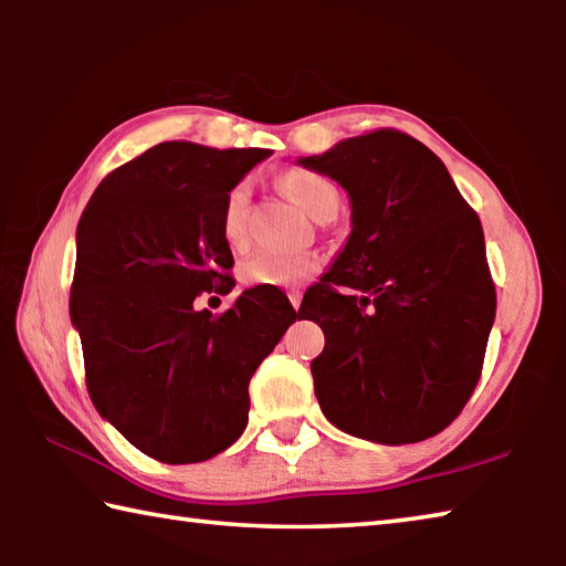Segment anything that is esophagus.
<instances>
[{
  "label": "esophagus",
  "instance_id": "esophagus-1",
  "mask_svg": "<svg viewBox=\"0 0 566 566\" xmlns=\"http://www.w3.org/2000/svg\"><path fill=\"white\" fill-rule=\"evenodd\" d=\"M290 302H292L294 310L300 312V306H302V294H300V292H290Z\"/></svg>",
  "mask_w": 566,
  "mask_h": 566
}]
</instances>
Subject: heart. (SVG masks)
<instances>
[{"mask_svg": "<svg viewBox=\"0 0 566 566\" xmlns=\"http://www.w3.org/2000/svg\"><path fill=\"white\" fill-rule=\"evenodd\" d=\"M286 197L312 219L337 214L339 189L332 179L310 169H290L280 177ZM247 209L249 187L237 185L227 191L222 205V237L229 247H244L247 242ZM319 270V260L312 254H272L260 252L242 264V282L247 286H296Z\"/></svg>", "mask_w": 566, "mask_h": 566, "instance_id": "heart-1", "label": "heart"}]
</instances>
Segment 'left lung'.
<instances>
[{"label":"left lung","instance_id":"8db88e82","mask_svg":"<svg viewBox=\"0 0 566 566\" xmlns=\"http://www.w3.org/2000/svg\"><path fill=\"white\" fill-rule=\"evenodd\" d=\"M296 165L337 181L352 232L300 314L324 332L314 395L334 427L375 444L434 437L482 371L496 296L479 217L432 149L395 129Z\"/></svg>","mask_w":566,"mask_h":566}]
</instances>
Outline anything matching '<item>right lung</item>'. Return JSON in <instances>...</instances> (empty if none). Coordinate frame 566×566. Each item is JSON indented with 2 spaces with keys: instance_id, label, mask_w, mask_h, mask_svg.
<instances>
[{
  "instance_id": "add662e5",
  "label": "right lung",
  "mask_w": 566,
  "mask_h": 566,
  "mask_svg": "<svg viewBox=\"0 0 566 566\" xmlns=\"http://www.w3.org/2000/svg\"><path fill=\"white\" fill-rule=\"evenodd\" d=\"M270 149L161 142L114 169L76 224L70 300L102 419L165 464L205 462L242 437L249 379L300 314L276 286L232 292L222 205Z\"/></svg>"
}]
</instances>
